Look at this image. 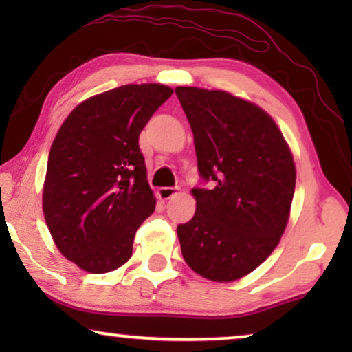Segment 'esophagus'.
<instances>
[{
	"label": "esophagus",
	"instance_id": "esophagus-1",
	"mask_svg": "<svg viewBox=\"0 0 352 352\" xmlns=\"http://www.w3.org/2000/svg\"><path fill=\"white\" fill-rule=\"evenodd\" d=\"M176 194H177V187H160V189L157 190L158 199L163 200V201L173 199V197H175Z\"/></svg>",
	"mask_w": 352,
	"mask_h": 352
}]
</instances>
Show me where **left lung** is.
<instances>
[{
    "mask_svg": "<svg viewBox=\"0 0 352 352\" xmlns=\"http://www.w3.org/2000/svg\"><path fill=\"white\" fill-rule=\"evenodd\" d=\"M194 133L197 166L211 189H192L195 214L177 226L192 271L232 282L274 252L287 228L296 170L280 129L261 107L226 91L177 86Z\"/></svg>",
    "mask_w": 352,
    "mask_h": 352,
    "instance_id": "obj_1",
    "label": "left lung"
}]
</instances>
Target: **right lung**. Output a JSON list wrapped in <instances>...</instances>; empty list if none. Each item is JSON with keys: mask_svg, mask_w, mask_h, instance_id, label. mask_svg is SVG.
Listing matches in <instances>:
<instances>
[{"mask_svg": "<svg viewBox=\"0 0 352 352\" xmlns=\"http://www.w3.org/2000/svg\"><path fill=\"white\" fill-rule=\"evenodd\" d=\"M171 94L157 83L105 91L76 105L56 134L43 213L59 252L86 272L123 266L155 210L139 134Z\"/></svg>", "mask_w": 352, "mask_h": 352, "instance_id": "obj_1", "label": "right lung"}]
</instances>
